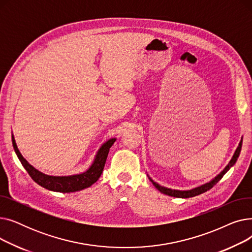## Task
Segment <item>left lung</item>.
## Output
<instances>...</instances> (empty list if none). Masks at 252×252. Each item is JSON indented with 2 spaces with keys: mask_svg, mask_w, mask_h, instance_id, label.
Returning a JSON list of instances; mask_svg holds the SVG:
<instances>
[{
  "mask_svg": "<svg viewBox=\"0 0 252 252\" xmlns=\"http://www.w3.org/2000/svg\"><path fill=\"white\" fill-rule=\"evenodd\" d=\"M241 147H242V140L240 141L239 143V146H238V148L236 149L232 159L230 160L229 164L223 168V170L221 171V173L220 175H218L214 180H211L209 183H206L204 185H202V186L200 187H197V188H194L192 190H187V191H180V190H173V189H168V188H165V187H162L160 186V185H158L157 183H155L154 181H152L151 178H149V180L152 182V184L155 186V188L157 190H159L161 193L165 194V195H168V196H173V197H178V198H190V197H194V196H197V195H200L208 190H210L211 188H213L215 185L223 177V175L227 173V171L235 164V162L237 161V158L239 157V154H240V151H241Z\"/></svg>",
  "mask_w": 252,
  "mask_h": 252,
  "instance_id": "8db88e82",
  "label": "left lung"
}]
</instances>
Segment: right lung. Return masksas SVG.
<instances>
[{"instance_id": "1", "label": "right lung", "mask_w": 252, "mask_h": 252, "mask_svg": "<svg viewBox=\"0 0 252 252\" xmlns=\"http://www.w3.org/2000/svg\"><path fill=\"white\" fill-rule=\"evenodd\" d=\"M115 140H116L115 138L110 139L102 145L101 148L97 152L94 161H93L92 165L89 167L88 170L85 171V173L73 175V176L54 177V176H48L41 173V171H38L26 161L17 148L14 137L12 136L13 147H14V150L19 158L21 164L26 169V171H28L31 178L36 184H38L39 186H42L50 191H55L60 193H70L75 191H81L83 189L91 187L93 184L96 183L102 174L106 159H107V156L109 153V149L115 142Z\"/></svg>"}]
</instances>
